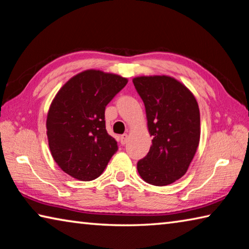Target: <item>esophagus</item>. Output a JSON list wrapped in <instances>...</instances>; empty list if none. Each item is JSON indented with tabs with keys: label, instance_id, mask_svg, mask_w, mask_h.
<instances>
[{
	"label": "esophagus",
	"instance_id": "obj_1",
	"mask_svg": "<svg viewBox=\"0 0 249 249\" xmlns=\"http://www.w3.org/2000/svg\"><path fill=\"white\" fill-rule=\"evenodd\" d=\"M127 140H128V135L127 134H123V135L121 136V143L125 145L126 143H127Z\"/></svg>",
	"mask_w": 249,
	"mask_h": 249
}]
</instances>
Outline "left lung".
<instances>
[{
	"mask_svg": "<svg viewBox=\"0 0 249 249\" xmlns=\"http://www.w3.org/2000/svg\"><path fill=\"white\" fill-rule=\"evenodd\" d=\"M144 102L152 146L137 163L146 183L166 186L186 174L200 137L199 108L186 86L166 75L133 78Z\"/></svg>",
	"mask_w": 249,
	"mask_h": 249,
	"instance_id": "obj_1",
	"label": "left lung"
}]
</instances>
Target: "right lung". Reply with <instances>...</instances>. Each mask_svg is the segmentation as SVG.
I'll return each mask as SVG.
<instances>
[{"label":"right lung","instance_id":"obj_1","mask_svg":"<svg viewBox=\"0 0 249 249\" xmlns=\"http://www.w3.org/2000/svg\"><path fill=\"white\" fill-rule=\"evenodd\" d=\"M127 78L97 70L75 75L55 95L47 113L50 151L63 172L89 181L97 178L118 149L105 127V107Z\"/></svg>","mask_w":249,"mask_h":249}]
</instances>
